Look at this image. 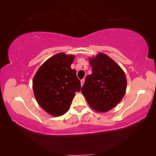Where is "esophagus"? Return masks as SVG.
<instances>
[{"mask_svg":"<svg viewBox=\"0 0 156 156\" xmlns=\"http://www.w3.org/2000/svg\"><path fill=\"white\" fill-rule=\"evenodd\" d=\"M84 83H85V80H84V79H82V80H80L81 86H83V84H84Z\"/></svg>","mask_w":156,"mask_h":156,"instance_id":"esophagus-1","label":"esophagus"}]
</instances>
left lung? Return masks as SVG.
Listing matches in <instances>:
<instances>
[{
	"label": "left lung",
	"instance_id": "obj_1",
	"mask_svg": "<svg viewBox=\"0 0 156 156\" xmlns=\"http://www.w3.org/2000/svg\"><path fill=\"white\" fill-rule=\"evenodd\" d=\"M89 60L92 73L86 77L81 92L93 110L107 112L124 97L126 76L119 65L104 53Z\"/></svg>",
	"mask_w": 156,
	"mask_h": 156
}]
</instances>
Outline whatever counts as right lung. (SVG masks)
<instances>
[{"instance_id":"obj_1","label":"right lung","mask_w":156,"mask_h":156,"mask_svg":"<svg viewBox=\"0 0 156 156\" xmlns=\"http://www.w3.org/2000/svg\"><path fill=\"white\" fill-rule=\"evenodd\" d=\"M74 55L58 53L41 65L33 79V90L41 107L49 114L60 116L70 108L80 81L71 68Z\"/></svg>"}]
</instances>
